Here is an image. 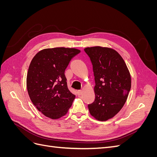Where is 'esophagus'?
<instances>
[{
	"label": "esophagus",
	"mask_w": 157,
	"mask_h": 157,
	"mask_svg": "<svg viewBox=\"0 0 157 157\" xmlns=\"http://www.w3.org/2000/svg\"><path fill=\"white\" fill-rule=\"evenodd\" d=\"M77 94H78V96H80V95L82 94V90H78Z\"/></svg>",
	"instance_id": "obj_1"
}]
</instances>
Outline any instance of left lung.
<instances>
[{
	"instance_id": "8db88e82",
	"label": "left lung",
	"mask_w": 157,
	"mask_h": 157,
	"mask_svg": "<svg viewBox=\"0 0 157 157\" xmlns=\"http://www.w3.org/2000/svg\"><path fill=\"white\" fill-rule=\"evenodd\" d=\"M93 65L96 85L95 101L88 105L96 120L106 121L119 112L131 88V76L125 61L113 48L93 46L84 48Z\"/></svg>"
}]
</instances>
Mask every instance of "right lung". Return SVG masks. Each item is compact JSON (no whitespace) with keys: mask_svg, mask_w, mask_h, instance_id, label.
Listing matches in <instances>:
<instances>
[{"mask_svg":"<svg viewBox=\"0 0 157 157\" xmlns=\"http://www.w3.org/2000/svg\"><path fill=\"white\" fill-rule=\"evenodd\" d=\"M76 48H46L31 61L27 75V88L31 101L44 116L58 119L67 113L75 96L67 88L65 71Z\"/></svg>","mask_w":157,"mask_h":157,"instance_id":"right-lung-1","label":"right lung"}]
</instances>
